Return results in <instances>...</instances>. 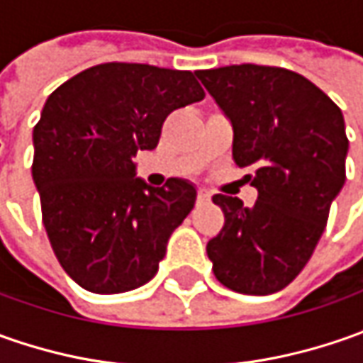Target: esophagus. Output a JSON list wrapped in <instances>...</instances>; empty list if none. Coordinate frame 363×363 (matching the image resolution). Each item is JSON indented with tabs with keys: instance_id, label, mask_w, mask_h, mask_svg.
<instances>
[{
	"instance_id": "1",
	"label": "esophagus",
	"mask_w": 363,
	"mask_h": 363,
	"mask_svg": "<svg viewBox=\"0 0 363 363\" xmlns=\"http://www.w3.org/2000/svg\"><path fill=\"white\" fill-rule=\"evenodd\" d=\"M210 200H212V196H210L208 191H203V189H198V202L208 203Z\"/></svg>"
}]
</instances>
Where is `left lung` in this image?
I'll return each mask as SVG.
<instances>
[{
  "label": "left lung",
  "mask_w": 363,
  "mask_h": 363,
  "mask_svg": "<svg viewBox=\"0 0 363 363\" xmlns=\"http://www.w3.org/2000/svg\"><path fill=\"white\" fill-rule=\"evenodd\" d=\"M230 119L232 157L252 167V208L216 194L224 228L206 250L224 286L244 295L285 289L307 264L345 184L347 137L340 106L311 80L277 66L198 70Z\"/></svg>",
  "instance_id": "8db88e82"
}]
</instances>
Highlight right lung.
<instances>
[{
	"mask_svg": "<svg viewBox=\"0 0 363 363\" xmlns=\"http://www.w3.org/2000/svg\"><path fill=\"white\" fill-rule=\"evenodd\" d=\"M189 70L106 62L52 92L34 127L32 177L52 250L70 279L99 295L149 283L196 186L137 177L133 157L160 143L165 117L202 101Z\"/></svg>",
	"mask_w": 363,
	"mask_h": 363,
	"instance_id": "right-lung-1",
	"label": "right lung"
}]
</instances>
